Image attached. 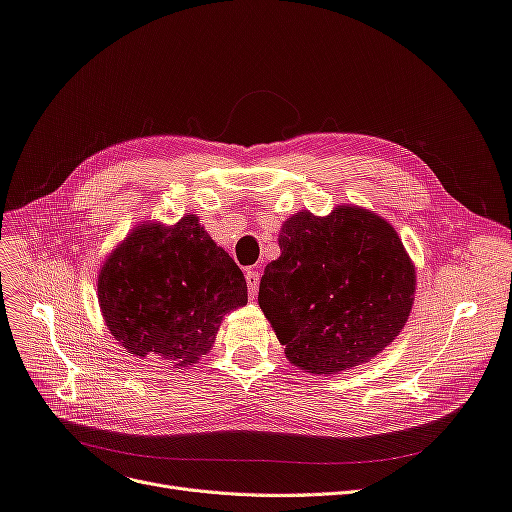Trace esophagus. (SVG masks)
Listing matches in <instances>:
<instances>
[{
    "instance_id": "34e87169",
    "label": "esophagus",
    "mask_w": 512,
    "mask_h": 512,
    "mask_svg": "<svg viewBox=\"0 0 512 512\" xmlns=\"http://www.w3.org/2000/svg\"><path fill=\"white\" fill-rule=\"evenodd\" d=\"M245 276H247V288H249V297H251V299H255V294H257V290H259V272H255V270H249Z\"/></svg>"
}]
</instances>
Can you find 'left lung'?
I'll use <instances>...</instances> for the list:
<instances>
[{
  "instance_id": "obj_1",
  "label": "left lung",
  "mask_w": 512,
  "mask_h": 512,
  "mask_svg": "<svg viewBox=\"0 0 512 512\" xmlns=\"http://www.w3.org/2000/svg\"><path fill=\"white\" fill-rule=\"evenodd\" d=\"M259 307L292 365L338 373L367 363L405 328L415 265L396 230L357 205L326 218L303 209L280 230Z\"/></svg>"
}]
</instances>
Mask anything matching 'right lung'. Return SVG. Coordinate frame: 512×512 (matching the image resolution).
I'll list each match as a JSON object with an SVG mask.
<instances>
[{
    "mask_svg": "<svg viewBox=\"0 0 512 512\" xmlns=\"http://www.w3.org/2000/svg\"><path fill=\"white\" fill-rule=\"evenodd\" d=\"M97 299L126 353L188 367L211 351L222 317L247 305V280L191 213L134 228L107 255Z\"/></svg>",
    "mask_w": 512,
    "mask_h": 512,
    "instance_id": "right-lung-1",
    "label": "right lung"
}]
</instances>
